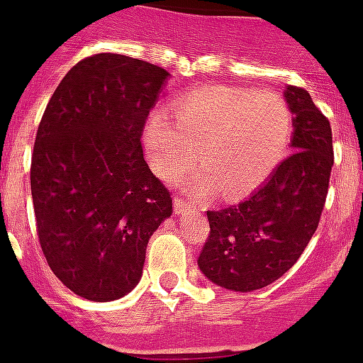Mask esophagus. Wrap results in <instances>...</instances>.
Here are the masks:
<instances>
[{
    "label": "esophagus",
    "mask_w": 363,
    "mask_h": 363,
    "mask_svg": "<svg viewBox=\"0 0 363 363\" xmlns=\"http://www.w3.org/2000/svg\"><path fill=\"white\" fill-rule=\"evenodd\" d=\"M174 211H176V214H184V213H187V211H191V205H189L184 198H176Z\"/></svg>",
    "instance_id": "esophagus-1"
}]
</instances>
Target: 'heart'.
<instances>
[{"label":"heart","instance_id":"1","mask_svg":"<svg viewBox=\"0 0 363 363\" xmlns=\"http://www.w3.org/2000/svg\"><path fill=\"white\" fill-rule=\"evenodd\" d=\"M293 130V108L277 92L209 86L178 99L172 118L154 112L143 145L163 179H176L200 158L205 169L192 178V191L221 187L227 198H240L280 165Z\"/></svg>","mask_w":363,"mask_h":363}]
</instances>
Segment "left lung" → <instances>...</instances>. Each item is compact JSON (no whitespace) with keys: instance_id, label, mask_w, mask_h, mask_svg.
I'll list each match as a JSON object with an SVG mask.
<instances>
[{"instance_id":"obj_1","label":"left lung","mask_w":363,"mask_h":363,"mask_svg":"<svg viewBox=\"0 0 363 363\" xmlns=\"http://www.w3.org/2000/svg\"><path fill=\"white\" fill-rule=\"evenodd\" d=\"M285 99L294 152L247 200L207 211L211 233L198 265L225 289L249 293L284 277L320 223L335 163L331 123L306 89L289 85Z\"/></svg>"}]
</instances>
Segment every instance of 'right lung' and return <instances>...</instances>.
<instances>
[{"label":"right lung","mask_w":363,"mask_h":363,"mask_svg":"<svg viewBox=\"0 0 363 363\" xmlns=\"http://www.w3.org/2000/svg\"><path fill=\"white\" fill-rule=\"evenodd\" d=\"M169 72L101 52L57 85L30 163L36 230L47 264L74 294L125 296L140 281L152 233L172 198L143 158L142 134Z\"/></svg>","instance_id":"right-lung-1"}]
</instances>
